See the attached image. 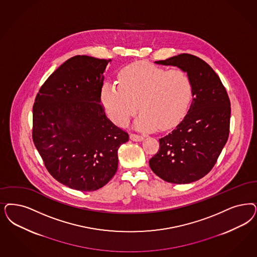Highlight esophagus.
<instances>
[{
  "label": "esophagus",
  "mask_w": 257,
  "mask_h": 257,
  "mask_svg": "<svg viewBox=\"0 0 257 257\" xmlns=\"http://www.w3.org/2000/svg\"><path fill=\"white\" fill-rule=\"evenodd\" d=\"M130 139L133 142H142L143 140V137L140 136V135H137V134H130Z\"/></svg>",
  "instance_id": "34e87169"
}]
</instances>
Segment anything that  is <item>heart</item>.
<instances>
[{"label": "heart", "mask_w": 257, "mask_h": 257, "mask_svg": "<svg viewBox=\"0 0 257 257\" xmlns=\"http://www.w3.org/2000/svg\"><path fill=\"white\" fill-rule=\"evenodd\" d=\"M193 96L192 82L185 71L167 70L149 62L133 63L120 72L118 85L106 83L101 101L110 118L125 126L139 109L136 127L167 130L185 116Z\"/></svg>", "instance_id": "obj_1"}]
</instances>
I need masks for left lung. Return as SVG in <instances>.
<instances>
[{
	"instance_id": "8db88e82",
	"label": "left lung",
	"mask_w": 257,
	"mask_h": 257,
	"mask_svg": "<svg viewBox=\"0 0 257 257\" xmlns=\"http://www.w3.org/2000/svg\"><path fill=\"white\" fill-rule=\"evenodd\" d=\"M156 63L187 72L193 86V101L177 128L160 139V150L149 165L167 182L191 183L212 170L228 141L230 98L217 74L196 56L180 54Z\"/></svg>"
}]
</instances>
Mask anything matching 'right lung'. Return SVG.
<instances>
[{
    "label": "right lung",
    "instance_id": "obj_1",
    "mask_svg": "<svg viewBox=\"0 0 257 257\" xmlns=\"http://www.w3.org/2000/svg\"><path fill=\"white\" fill-rule=\"evenodd\" d=\"M111 60L72 57L54 71L36 96L32 138L50 175L65 186L91 192L117 170V150L129 135L100 103L103 72Z\"/></svg>",
    "mask_w": 257,
    "mask_h": 257
}]
</instances>
